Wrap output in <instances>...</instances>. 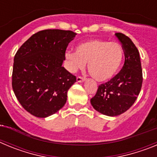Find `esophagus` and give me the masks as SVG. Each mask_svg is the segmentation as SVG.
<instances>
[{
    "mask_svg": "<svg viewBox=\"0 0 157 157\" xmlns=\"http://www.w3.org/2000/svg\"><path fill=\"white\" fill-rule=\"evenodd\" d=\"M86 78H82L81 76H78L77 77V82H83L85 81Z\"/></svg>",
    "mask_w": 157,
    "mask_h": 157,
    "instance_id": "1",
    "label": "esophagus"
}]
</instances>
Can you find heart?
Listing matches in <instances>:
<instances>
[{
    "label": "heart",
    "mask_w": 157,
    "mask_h": 157,
    "mask_svg": "<svg viewBox=\"0 0 157 157\" xmlns=\"http://www.w3.org/2000/svg\"><path fill=\"white\" fill-rule=\"evenodd\" d=\"M124 52L117 42L94 39L85 41L76 47V52H67L71 71L82 69L88 63L90 74L95 79L105 82L114 77L123 64Z\"/></svg>",
    "instance_id": "1"
}]
</instances>
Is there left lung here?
<instances>
[{
	"label": "left lung",
	"instance_id": "obj_1",
	"mask_svg": "<svg viewBox=\"0 0 157 157\" xmlns=\"http://www.w3.org/2000/svg\"><path fill=\"white\" fill-rule=\"evenodd\" d=\"M116 36L125 55L123 67L116 76L98 86L90 103L96 111L108 116H117L135 102L142 86V70L138 48L130 37L122 33Z\"/></svg>",
	"mask_w": 157,
	"mask_h": 157
}]
</instances>
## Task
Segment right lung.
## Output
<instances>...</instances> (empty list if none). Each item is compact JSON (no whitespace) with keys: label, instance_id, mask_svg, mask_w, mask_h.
Masks as SVG:
<instances>
[{"label":"right lung","instance_id":"add662e5","mask_svg":"<svg viewBox=\"0 0 157 157\" xmlns=\"http://www.w3.org/2000/svg\"><path fill=\"white\" fill-rule=\"evenodd\" d=\"M76 34L44 30L33 34L15 55L12 89L23 109L45 118L64 106L76 77L62 66L65 52Z\"/></svg>","mask_w":157,"mask_h":157}]
</instances>
